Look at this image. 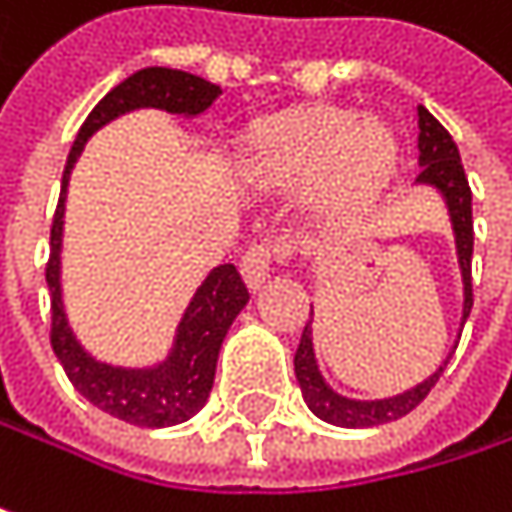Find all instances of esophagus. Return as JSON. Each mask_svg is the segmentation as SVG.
Instances as JSON below:
<instances>
[{
    "instance_id": "34e87169",
    "label": "esophagus",
    "mask_w": 512,
    "mask_h": 512,
    "mask_svg": "<svg viewBox=\"0 0 512 512\" xmlns=\"http://www.w3.org/2000/svg\"><path fill=\"white\" fill-rule=\"evenodd\" d=\"M290 257H293V243H290L287 237L252 243V246L246 249V255H243V263H240L246 284H249L252 290L260 287V284L266 281V275H269L272 263H287Z\"/></svg>"
}]
</instances>
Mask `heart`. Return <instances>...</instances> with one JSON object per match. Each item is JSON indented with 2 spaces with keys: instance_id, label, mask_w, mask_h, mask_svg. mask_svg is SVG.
Masks as SVG:
<instances>
[{
  "instance_id": "1",
  "label": "heart",
  "mask_w": 512,
  "mask_h": 512,
  "mask_svg": "<svg viewBox=\"0 0 512 512\" xmlns=\"http://www.w3.org/2000/svg\"><path fill=\"white\" fill-rule=\"evenodd\" d=\"M397 139L385 121L347 109L314 106L263 121L249 142V168L260 180L296 183L317 177L320 198L350 210L394 171Z\"/></svg>"
}]
</instances>
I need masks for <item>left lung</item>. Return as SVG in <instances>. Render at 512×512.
<instances>
[{"mask_svg": "<svg viewBox=\"0 0 512 512\" xmlns=\"http://www.w3.org/2000/svg\"><path fill=\"white\" fill-rule=\"evenodd\" d=\"M418 130H421L418 133V151H421L418 162L424 165L421 174H418V180L436 186L445 195L448 210H451V222H454V234H457L462 284H465V305H462V323H465L468 314H471V305H474V293H471V252H474L471 186H468V177H465V168H462L457 142L451 139V133L424 106H418ZM445 364L430 379H424L421 385H415L406 394H397V397H388V400L361 403V400H347V397L335 394L323 382V376L317 370V361H314L311 320L305 323L302 338H299V347H296V356H293L296 379H299V388L305 394L308 409L317 418H323V421H329L335 427H379V424H388V421H397V418L409 415L433 391V385L445 373Z\"/></svg>", "mask_w": 512, "mask_h": 512, "instance_id": "1", "label": "left lung"}]
</instances>
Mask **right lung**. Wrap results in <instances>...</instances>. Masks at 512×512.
I'll use <instances>...</instances> for the list:
<instances>
[{"label":"right lung","mask_w":512,"mask_h":512,"mask_svg":"<svg viewBox=\"0 0 512 512\" xmlns=\"http://www.w3.org/2000/svg\"><path fill=\"white\" fill-rule=\"evenodd\" d=\"M222 94L219 85L186 73V70H171V67H145L124 79L118 88H112L85 118V124L76 133V142L70 148L64 177H61V195L58 207L52 216L50 228V260H47V284H50V311L52 329L50 344L52 353L58 356L67 379L73 388L94 403L97 409L109 412L112 418H121L136 427H174L189 421L210 397L213 376H216V358L219 347L234 323V317L243 311L249 302V287L240 278L234 263L216 266L207 281L198 287L195 299L189 302L177 341L171 356L159 367L151 370H127V367H112L100 364L88 356L64 317L61 308V284H58V252H61V219H64V192H67V177L82 154V145L94 130L109 124L112 118L133 112V109H165L171 115H198L213 100Z\"/></svg>","instance_id":"add662e5"}]
</instances>
